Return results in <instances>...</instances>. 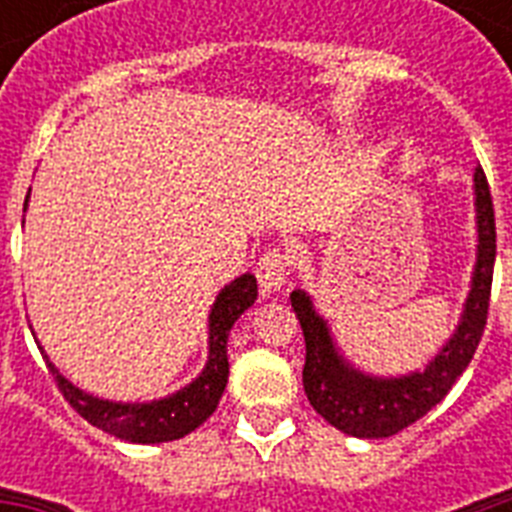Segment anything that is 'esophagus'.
<instances>
[{
  "label": "esophagus",
  "mask_w": 512,
  "mask_h": 512,
  "mask_svg": "<svg viewBox=\"0 0 512 512\" xmlns=\"http://www.w3.org/2000/svg\"><path fill=\"white\" fill-rule=\"evenodd\" d=\"M292 273V257L281 249H268L260 260H257V281L263 295H271L276 289H281L289 281Z\"/></svg>",
  "instance_id": "obj_1"
}]
</instances>
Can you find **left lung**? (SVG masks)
Returning a JSON list of instances; mask_svg holds the SVG:
<instances>
[{
    "label": "left lung",
    "instance_id": "1",
    "mask_svg": "<svg viewBox=\"0 0 512 512\" xmlns=\"http://www.w3.org/2000/svg\"><path fill=\"white\" fill-rule=\"evenodd\" d=\"M473 188H476L478 257L468 300L454 335L422 372L404 374V377H372L358 372L342 358L327 321L316 313L311 297L303 289H295L289 295L305 337V396L313 409L342 433L356 438L396 436L398 430L409 428L433 406L441 404L457 377L468 369L470 358L484 337L489 297H492L494 255H497L492 193L481 167H476Z\"/></svg>",
    "mask_w": 512,
    "mask_h": 512
}]
</instances>
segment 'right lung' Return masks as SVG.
I'll use <instances>...</instances> for the list:
<instances>
[{"instance_id":"right-lung-1","label":"right lung","mask_w":512,"mask_h":512,"mask_svg":"<svg viewBox=\"0 0 512 512\" xmlns=\"http://www.w3.org/2000/svg\"><path fill=\"white\" fill-rule=\"evenodd\" d=\"M255 300L257 279L252 273H244L239 279H233L217 295L212 313H209V356L204 372L191 385H185L183 390H177L167 398H159V401H151V404H116V401H103V398L90 396V393L71 385L55 369L47 353L42 348L39 350H42L47 369L58 382L63 398L90 425L106 430V433L122 438V441H130V444H164V441L188 436L217 409L225 382H228V332Z\"/></svg>"}]
</instances>
